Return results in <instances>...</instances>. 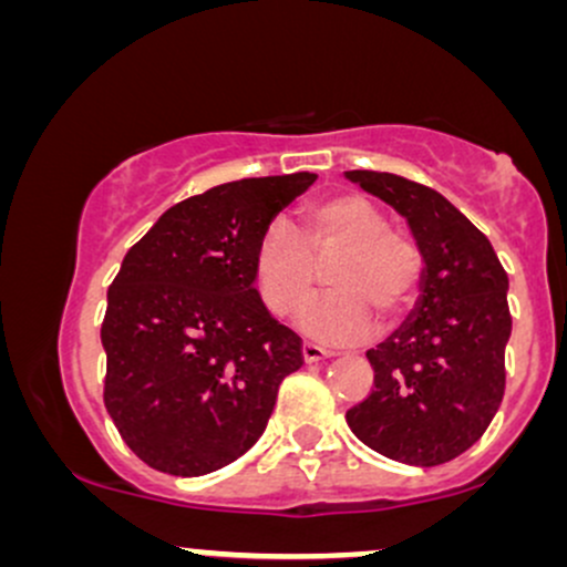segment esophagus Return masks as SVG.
Here are the masks:
<instances>
[{
    "label": "esophagus",
    "instance_id": "obj_1",
    "mask_svg": "<svg viewBox=\"0 0 567 567\" xmlns=\"http://www.w3.org/2000/svg\"><path fill=\"white\" fill-rule=\"evenodd\" d=\"M301 357H303V362H306V365H317V362L328 360V357H330V351H324L322 347H315V343H303V349H301Z\"/></svg>",
    "mask_w": 567,
    "mask_h": 567
}]
</instances>
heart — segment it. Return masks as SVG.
I'll list each match as a JSON object with an SVG mask.
<instances>
[{
	"label": "heart",
	"mask_w": 567,
	"mask_h": 567,
	"mask_svg": "<svg viewBox=\"0 0 567 567\" xmlns=\"http://www.w3.org/2000/svg\"><path fill=\"white\" fill-rule=\"evenodd\" d=\"M306 245L282 224L258 239L252 279L275 317L301 311L319 281L317 265L337 258L329 270L328 297L307 307L298 328L320 343H360L383 324L400 322L415 303L424 258L408 234L389 229L381 207L360 194H333L303 210Z\"/></svg>",
	"instance_id": "1"
}]
</instances>
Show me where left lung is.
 Returning <instances> with one entry per match:
<instances>
[{"label": "left lung", "instance_id": "1", "mask_svg": "<svg viewBox=\"0 0 567 567\" xmlns=\"http://www.w3.org/2000/svg\"><path fill=\"white\" fill-rule=\"evenodd\" d=\"M343 175L405 218L424 258L415 309L368 351L375 389L347 424L400 464H445L483 437L504 396L509 277L485 234L434 188L394 173Z\"/></svg>", "mask_w": 567, "mask_h": 567}]
</instances>
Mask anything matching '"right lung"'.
<instances>
[{"instance_id":"obj_1","label":"right lung","mask_w":567,"mask_h":567,"mask_svg":"<svg viewBox=\"0 0 567 567\" xmlns=\"http://www.w3.org/2000/svg\"><path fill=\"white\" fill-rule=\"evenodd\" d=\"M315 173L213 186L159 216L109 288L103 402L143 464L199 477L264 434L301 338L269 315L252 279L258 239Z\"/></svg>"}]
</instances>
